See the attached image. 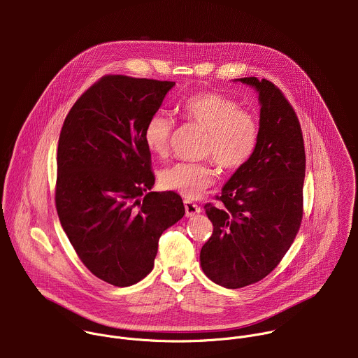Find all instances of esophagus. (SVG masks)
<instances>
[{
	"label": "esophagus",
	"mask_w": 358,
	"mask_h": 358,
	"mask_svg": "<svg viewBox=\"0 0 358 358\" xmlns=\"http://www.w3.org/2000/svg\"><path fill=\"white\" fill-rule=\"evenodd\" d=\"M184 207H185V214H187V217H194V215H196V214L201 213V208L196 206L195 202H192V201H189V199H185V201H184Z\"/></svg>",
	"instance_id": "1"
}]
</instances>
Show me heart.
Masks as SVG:
<instances>
[{"mask_svg": "<svg viewBox=\"0 0 358 358\" xmlns=\"http://www.w3.org/2000/svg\"><path fill=\"white\" fill-rule=\"evenodd\" d=\"M187 123L206 130L203 155L210 156L225 171L242 169L253 156L259 143L261 126L252 112L241 109L239 101L220 93L202 92L189 96L181 105ZM174 120L163 112L151 115L143 129L147 150L156 157L170 151ZM217 180L213 160L202 163H176L160 173L163 188L185 198H196Z\"/></svg>", "mask_w": 358, "mask_h": 358, "instance_id": "obj_1", "label": "heart"}]
</instances>
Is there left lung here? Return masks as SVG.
<instances>
[{
  "mask_svg": "<svg viewBox=\"0 0 358 358\" xmlns=\"http://www.w3.org/2000/svg\"><path fill=\"white\" fill-rule=\"evenodd\" d=\"M239 80L259 92V143L217 195L222 206H203L214 231L199 255L203 273L228 289L257 283L280 264L301 224L306 173L301 127L283 92L266 79Z\"/></svg>",
  "mask_w": 358,
  "mask_h": 358,
  "instance_id": "1",
  "label": "left lung"
}]
</instances>
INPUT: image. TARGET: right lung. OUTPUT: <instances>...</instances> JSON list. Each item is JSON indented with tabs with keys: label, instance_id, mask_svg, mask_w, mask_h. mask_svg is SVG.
Here are the masks:
<instances>
[{
	"label": "right lung",
	"instance_id": "right-lung-1",
	"mask_svg": "<svg viewBox=\"0 0 358 358\" xmlns=\"http://www.w3.org/2000/svg\"><path fill=\"white\" fill-rule=\"evenodd\" d=\"M170 80L106 75L69 110L58 141L55 206L82 264L124 287L155 266L162 234L185 210L155 184L143 129L174 86Z\"/></svg>",
	"mask_w": 358,
	"mask_h": 358
}]
</instances>
